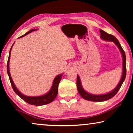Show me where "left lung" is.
Wrapping results in <instances>:
<instances>
[{
  "instance_id": "8db88e82",
  "label": "left lung",
  "mask_w": 133,
  "mask_h": 133,
  "mask_svg": "<svg viewBox=\"0 0 133 133\" xmlns=\"http://www.w3.org/2000/svg\"><path fill=\"white\" fill-rule=\"evenodd\" d=\"M100 37L102 38L103 40H105V41H110V42H113L118 47V48L120 50V52L122 55L123 57V73L122 76H121L120 81L119 82L118 85L116 87V88L114 90H112L111 91L109 92V93L104 94H100V95H95V94H92L88 93V92L85 91L84 89L83 88L82 84H81L80 82V78L79 76L77 75V90L78 93L80 94V95L82 97L85 99V100L91 101V102H104L107 100L111 98L112 97L116 95L118 91L120 90V87L122 85L124 81L126 76V57H125V54L124 51L123 50V48H121V44L119 43L118 40L116 39L114 36L111 35H110L109 33L105 32V31H103V30H100Z\"/></svg>"
}]
</instances>
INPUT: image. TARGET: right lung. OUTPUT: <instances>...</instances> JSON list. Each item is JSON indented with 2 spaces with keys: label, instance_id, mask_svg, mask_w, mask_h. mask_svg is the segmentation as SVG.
Returning a JSON list of instances; mask_svg holds the SVG:
<instances>
[{
  "label": "right lung",
  "instance_id": "add662e5",
  "mask_svg": "<svg viewBox=\"0 0 133 133\" xmlns=\"http://www.w3.org/2000/svg\"><path fill=\"white\" fill-rule=\"evenodd\" d=\"M35 30H37V29H31V30L28 31L26 33H25V34L22 35V36L19 37V38L23 37L24 36L28 35L29 33H30ZM13 44L12 45V46L11 47V49L9 51V58H8V63H7V72H8L10 82L11 83V85H12V87L13 89V90H14L16 94L19 96L22 99H23L24 102H26V103H28L29 104H31V105L39 106V105H45L52 102L55 99L57 95L58 84H59V82L62 79L63 74H60V75H58L56 76L53 80L52 86H51L50 90H49L48 93L44 94V95H42L40 96H35V97L27 96L24 95V94L21 93V92L18 90V89L16 88V85H15L14 83H13V81L12 80V77H11V75L9 71V60H10L11 50H12V48L13 46Z\"/></svg>",
  "mask_w": 133,
  "mask_h": 133
}]
</instances>
